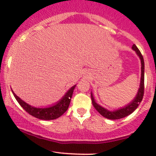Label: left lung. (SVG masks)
Wrapping results in <instances>:
<instances>
[{"label":"left lung","mask_w":156,"mask_h":156,"mask_svg":"<svg viewBox=\"0 0 156 156\" xmlns=\"http://www.w3.org/2000/svg\"><path fill=\"white\" fill-rule=\"evenodd\" d=\"M132 49L134 50L136 53V54L138 55V56L140 57L141 61V78H140V88L138 90V92L136 94L135 98L130 102L129 104H127V106H125V107L119 108L117 110H115V111H108L106 108L102 107L101 106H100L99 104H97L95 102V100L94 98V96L93 94L91 93V100H92V103L94 105V108L97 109V111L100 113L101 115H103V117L106 118L108 119H111V120H116V119H120L122 118H125L126 116L129 115L130 114H131L136 108L138 107L140 103H141L143 100V97H144V57H143L142 54H141L140 51L139 50V49L136 48V46L135 44H133L132 46Z\"/></svg>","instance_id":"1"}]
</instances>
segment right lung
<instances>
[{
    "instance_id": "1",
    "label": "right lung",
    "mask_w": 156,
    "mask_h": 156,
    "mask_svg": "<svg viewBox=\"0 0 156 156\" xmlns=\"http://www.w3.org/2000/svg\"><path fill=\"white\" fill-rule=\"evenodd\" d=\"M75 86L74 85L66 92V94L63 96L59 101H58L56 104L48 108H36L30 106L20 98L18 96L15 94V93L12 90V94L15 97L16 100H17L20 106H22L29 115L37 118V119H41V120H53L57 118L60 117L62 115L66 112L68 109L69 104H70L71 98L72 97L74 89Z\"/></svg>"
}]
</instances>
